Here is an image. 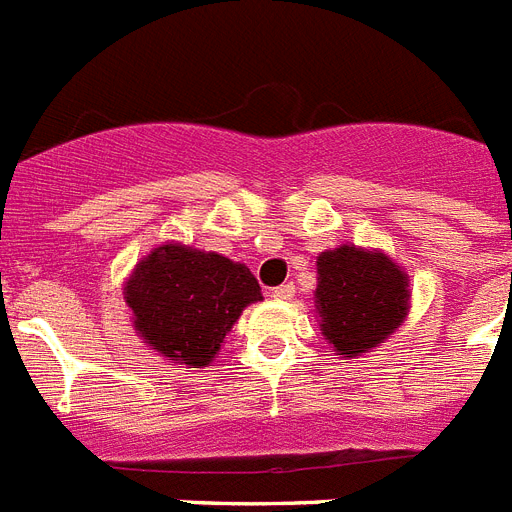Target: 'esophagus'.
<instances>
[{
  "mask_svg": "<svg viewBox=\"0 0 512 512\" xmlns=\"http://www.w3.org/2000/svg\"><path fill=\"white\" fill-rule=\"evenodd\" d=\"M270 297L281 299V302L292 299L294 297V284H281V286H276V289H270Z\"/></svg>",
  "mask_w": 512,
  "mask_h": 512,
  "instance_id": "esophagus-1",
  "label": "esophagus"
}]
</instances>
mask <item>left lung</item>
<instances>
[{
  "mask_svg": "<svg viewBox=\"0 0 512 512\" xmlns=\"http://www.w3.org/2000/svg\"><path fill=\"white\" fill-rule=\"evenodd\" d=\"M410 310L407 276L378 249L342 244L318 255L315 313L336 355L373 350L402 326Z\"/></svg>",
  "mask_w": 512,
  "mask_h": 512,
  "instance_id": "obj_1",
  "label": "left lung"
}]
</instances>
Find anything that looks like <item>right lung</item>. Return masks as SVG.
<instances>
[{"instance_id":"right-lung-1","label":"right lung","mask_w":512,"mask_h":512,"mask_svg":"<svg viewBox=\"0 0 512 512\" xmlns=\"http://www.w3.org/2000/svg\"><path fill=\"white\" fill-rule=\"evenodd\" d=\"M123 294L136 334L162 357L194 368L213 363L244 307L263 299L247 265L186 244H162L141 257Z\"/></svg>"}]
</instances>
